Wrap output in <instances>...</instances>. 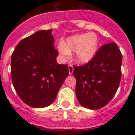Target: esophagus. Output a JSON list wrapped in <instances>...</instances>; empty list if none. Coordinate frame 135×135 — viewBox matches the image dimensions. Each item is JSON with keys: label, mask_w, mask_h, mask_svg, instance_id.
<instances>
[{"label": "esophagus", "mask_w": 135, "mask_h": 135, "mask_svg": "<svg viewBox=\"0 0 135 135\" xmlns=\"http://www.w3.org/2000/svg\"><path fill=\"white\" fill-rule=\"evenodd\" d=\"M68 68H69V74L71 75L73 74V72H74V66L72 64H69L68 66Z\"/></svg>", "instance_id": "34e87169"}]
</instances>
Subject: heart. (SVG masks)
Wrapping results in <instances>:
<instances>
[{"label":"heart","instance_id":"b5f03b06","mask_svg":"<svg viewBox=\"0 0 135 135\" xmlns=\"http://www.w3.org/2000/svg\"><path fill=\"white\" fill-rule=\"evenodd\" d=\"M98 43L97 35L93 33H88L70 37L65 43H59L58 47L65 56L69 55L71 52H76V61L84 64L94 57L97 51Z\"/></svg>","mask_w":135,"mask_h":135}]
</instances>
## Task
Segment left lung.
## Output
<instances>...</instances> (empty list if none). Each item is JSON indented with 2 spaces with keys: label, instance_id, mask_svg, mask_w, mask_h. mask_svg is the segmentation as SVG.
I'll return each mask as SVG.
<instances>
[{
  "label": "left lung",
  "instance_id": "1",
  "mask_svg": "<svg viewBox=\"0 0 135 135\" xmlns=\"http://www.w3.org/2000/svg\"><path fill=\"white\" fill-rule=\"evenodd\" d=\"M122 58L116 43H107L88 63L74 66L76 97L83 107L99 109L112 99L121 79Z\"/></svg>",
  "mask_w": 135,
  "mask_h": 135
}]
</instances>
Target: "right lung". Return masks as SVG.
Instances as JSON below:
<instances>
[{
    "label": "right lung",
    "mask_w": 135,
    "mask_h": 135,
    "mask_svg": "<svg viewBox=\"0 0 135 135\" xmlns=\"http://www.w3.org/2000/svg\"><path fill=\"white\" fill-rule=\"evenodd\" d=\"M52 30L39 31L22 39L11 56L14 88L25 104L33 108L50 105L69 72L58 64Z\"/></svg>",
    "instance_id": "1"
}]
</instances>
